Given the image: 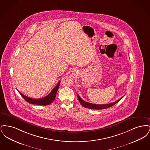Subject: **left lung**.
I'll list each match as a JSON object with an SVG mask.
<instances>
[{
	"mask_svg": "<svg viewBox=\"0 0 150 150\" xmlns=\"http://www.w3.org/2000/svg\"><path fill=\"white\" fill-rule=\"evenodd\" d=\"M123 97H121V98H120L119 100L115 101L114 102L111 103L105 104V105H97V104H93V103H91L86 102V101H84V100H82L80 98V97L79 96V95L78 94V100H79L80 103H81V105L83 106L86 107V108H90V109H93V110H102V109H105V108H108L109 107H112V106H114L116 103L119 102L123 98Z\"/></svg>",
	"mask_w": 150,
	"mask_h": 150,
	"instance_id": "left-lung-1",
	"label": "left lung"
}]
</instances>
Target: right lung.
Returning <instances> with one entry per match:
<instances>
[{"mask_svg":"<svg viewBox=\"0 0 150 150\" xmlns=\"http://www.w3.org/2000/svg\"><path fill=\"white\" fill-rule=\"evenodd\" d=\"M59 84H60V81L58 83L57 86L53 89V90L51 91V92L48 96H47L46 97H44L43 98H39V99H34V98H29L28 97L22 94L18 91L21 94L22 97L25 99L26 101L29 102V103L42 105V106H46V105H48L51 103H52L54 101V100H55L57 91L59 86Z\"/></svg>","mask_w":150,"mask_h":150,"instance_id":"add662e5","label":"right lung"}]
</instances>
